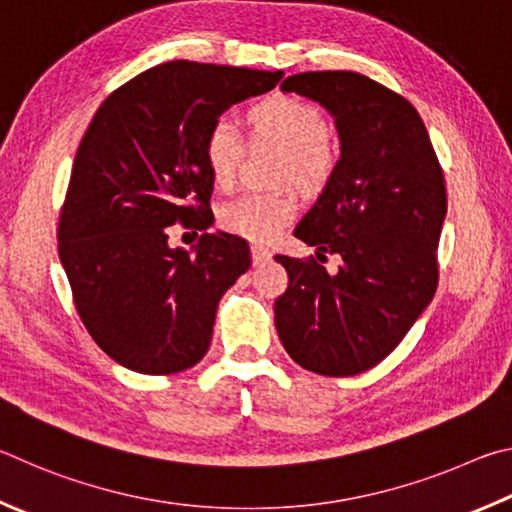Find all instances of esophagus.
I'll return each mask as SVG.
<instances>
[{"mask_svg":"<svg viewBox=\"0 0 512 512\" xmlns=\"http://www.w3.org/2000/svg\"><path fill=\"white\" fill-rule=\"evenodd\" d=\"M251 258H254V265H265L272 261V251L263 245L251 247Z\"/></svg>","mask_w":512,"mask_h":512,"instance_id":"34e87169","label":"esophagus"}]
</instances>
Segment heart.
<instances>
[{
	"label": "heart",
	"instance_id": "b5f03b06",
	"mask_svg": "<svg viewBox=\"0 0 512 512\" xmlns=\"http://www.w3.org/2000/svg\"><path fill=\"white\" fill-rule=\"evenodd\" d=\"M245 123L251 139H265L283 148V179H294L303 188H321L333 177L339 143L317 105L290 94L265 96L247 107ZM242 148L240 134L227 121H215L204 134V164L222 191L236 184ZM297 211V197L288 191L249 193L222 206L220 224L240 238L267 242L279 236Z\"/></svg>",
	"mask_w": 512,
	"mask_h": 512
}]
</instances>
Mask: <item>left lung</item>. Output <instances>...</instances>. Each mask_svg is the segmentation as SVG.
Wrapping results in <instances>:
<instances>
[{
    "mask_svg": "<svg viewBox=\"0 0 512 512\" xmlns=\"http://www.w3.org/2000/svg\"><path fill=\"white\" fill-rule=\"evenodd\" d=\"M281 87L335 116L342 159L294 229L317 258L274 256L290 279L276 330L303 369L346 378L380 364L434 299L443 168L416 107L375 80L308 71ZM326 253L343 256L337 275L320 265Z\"/></svg>",
    "mask_w": 512,
    "mask_h": 512,
    "instance_id": "1",
    "label": "left lung"
}]
</instances>
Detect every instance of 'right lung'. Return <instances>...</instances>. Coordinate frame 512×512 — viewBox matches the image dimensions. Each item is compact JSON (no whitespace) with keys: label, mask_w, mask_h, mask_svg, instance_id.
<instances>
[{"label":"right lung","mask_w":512,"mask_h":512,"mask_svg":"<svg viewBox=\"0 0 512 512\" xmlns=\"http://www.w3.org/2000/svg\"><path fill=\"white\" fill-rule=\"evenodd\" d=\"M283 71L170 60L105 98L80 139L58 222V254L94 342L137 373L191 369L211 346L222 294L251 265L249 242L206 233L213 179L204 134ZM179 221L193 255L167 247Z\"/></svg>","instance_id":"add662e5"}]
</instances>
